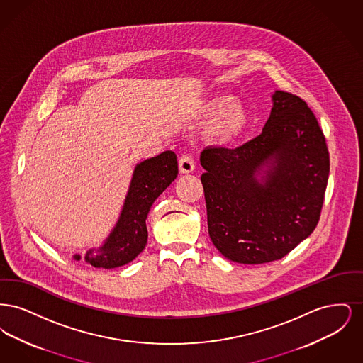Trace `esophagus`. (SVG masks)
I'll return each instance as SVG.
<instances>
[{
    "instance_id": "esophagus-1",
    "label": "esophagus",
    "mask_w": 363,
    "mask_h": 363,
    "mask_svg": "<svg viewBox=\"0 0 363 363\" xmlns=\"http://www.w3.org/2000/svg\"><path fill=\"white\" fill-rule=\"evenodd\" d=\"M178 166H179V172L184 174H189L194 170V160L193 157L189 155L181 156L179 162H178Z\"/></svg>"
}]
</instances>
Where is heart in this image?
Instances as JSON below:
<instances>
[{
  "label": "heart",
  "instance_id": "1",
  "mask_svg": "<svg viewBox=\"0 0 363 363\" xmlns=\"http://www.w3.org/2000/svg\"><path fill=\"white\" fill-rule=\"evenodd\" d=\"M199 117L208 122L206 136L209 141L225 145L241 138L249 126V113L230 95H213L199 107Z\"/></svg>",
  "mask_w": 363,
  "mask_h": 363
}]
</instances>
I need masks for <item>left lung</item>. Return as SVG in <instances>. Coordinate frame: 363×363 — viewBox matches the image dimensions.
I'll use <instances>...</instances> for the list:
<instances>
[{
  "label": "left lung",
  "instance_id": "8db88e82",
  "mask_svg": "<svg viewBox=\"0 0 363 363\" xmlns=\"http://www.w3.org/2000/svg\"><path fill=\"white\" fill-rule=\"evenodd\" d=\"M272 104L257 138L200 155L211 241L240 264L289 255L313 233L324 204L329 152L317 118L290 92L275 91Z\"/></svg>",
  "mask_w": 363,
  "mask_h": 363
}]
</instances>
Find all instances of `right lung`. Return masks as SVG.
<instances>
[{"instance_id":"add662e5","label":"right lung","mask_w":363,"mask_h":363,"mask_svg":"<svg viewBox=\"0 0 363 363\" xmlns=\"http://www.w3.org/2000/svg\"><path fill=\"white\" fill-rule=\"evenodd\" d=\"M178 162L173 151L138 163L128 190L120 219L107 240L98 249H89L83 259L95 268L111 269L136 259L148 238L147 215L156 199L173 182ZM73 259H82L80 255Z\"/></svg>"}]
</instances>
